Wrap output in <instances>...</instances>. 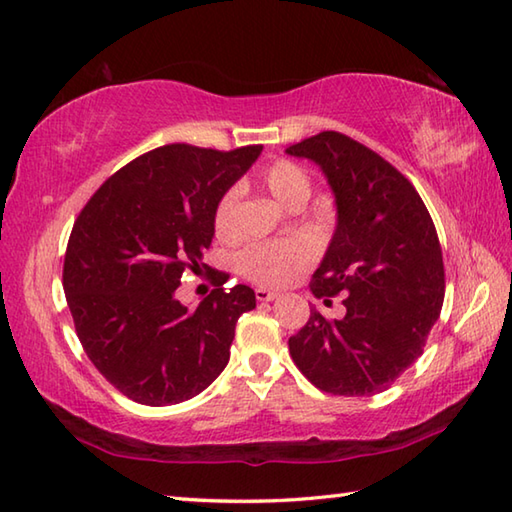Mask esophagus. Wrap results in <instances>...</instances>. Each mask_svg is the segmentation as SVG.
<instances>
[{"mask_svg":"<svg viewBox=\"0 0 512 512\" xmlns=\"http://www.w3.org/2000/svg\"><path fill=\"white\" fill-rule=\"evenodd\" d=\"M279 295L277 292H273V290H266V288H255V299L257 301H262V303H266V301H275Z\"/></svg>","mask_w":512,"mask_h":512,"instance_id":"34e87169","label":"esophagus"}]
</instances>
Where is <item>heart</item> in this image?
<instances>
[{"instance_id":"1","label":"heart","mask_w":512,"mask_h":512,"mask_svg":"<svg viewBox=\"0 0 512 512\" xmlns=\"http://www.w3.org/2000/svg\"><path fill=\"white\" fill-rule=\"evenodd\" d=\"M264 187L277 202L288 209L306 204L312 193V182L306 169L297 162L275 160L262 171ZM237 200L239 191L228 189L217 200L213 211V228L220 239H231L237 233ZM314 259V248L306 239L288 242H257L246 246L237 257V268L246 279L259 286H286Z\"/></svg>"}]
</instances>
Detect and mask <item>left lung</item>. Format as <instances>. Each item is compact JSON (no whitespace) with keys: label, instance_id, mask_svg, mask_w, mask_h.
Instances as JSON below:
<instances>
[{"label":"left lung","instance_id":"8db88e82","mask_svg":"<svg viewBox=\"0 0 512 512\" xmlns=\"http://www.w3.org/2000/svg\"><path fill=\"white\" fill-rule=\"evenodd\" d=\"M328 178L336 228L312 277L314 297L343 292L345 317L310 319L290 336L295 365L334 396H374L416 363L438 321L444 264L436 226L413 184L376 151L339 132L286 149Z\"/></svg>","mask_w":512,"mask_h":512}]
</instances>
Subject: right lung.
I'll list each match as a JSON object with an SVG mask.
<instances>
[{
  "label": "right lung",
  "instance_id": "add662e5",
  "mask_svg": "<svg viewBox=\"0 0 512 512\" xmlns=\"http://www.w3.org/2000/svg\"><path fill=\"white\" fill-rule=\"evenodd\" d=\"M262 145L233 151L165 145L107 178L76 217L63 290L94 367L140 405L198 396L222 374L235 323L255 308L248 286L217 288L189 310L176 299L184 270H209L213 211Z\"/></svg>",
  "mask_w": 512,
  "mask_h": 512
}]
</instances>
